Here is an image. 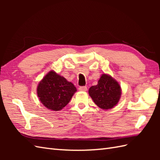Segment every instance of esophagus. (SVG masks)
I'll return each mask as SVG.
<instances>
[{"label": "esophagus", "mask_w": 160, "mask_h": 160, "mask_svg": "<svg viewBox=\"0 0 160 160\" xmlns=\"http://www.w3.org/2000/svg\"><path fill=\"white\" fill-rule=\"evenodd\" d=\"M78 89H79L80 91H85L87 90V87L86 86H81L78 88Z\"/></svg>", "instance_id": "obj_1"}]
</instances>
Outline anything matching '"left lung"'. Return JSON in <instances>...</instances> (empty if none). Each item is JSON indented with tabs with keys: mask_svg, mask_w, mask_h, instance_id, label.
I'll return each mask as SVG.
<instances>
[{
	"mask_svg": "<svg viewBox=\"0 0 160 160\" xmlns=\"http://www.w3.org/2000/svg\"><path fill=\"white\" fill-rule=\"evenodd\" d=\"M89 93L95 104L107 110L118 104L121 96V88L113 78L102 74L97 85L90 87Z\"/></svg>",
	"mask_w": 160,
	"mask_h": 160,
	"instance_id": "left-lung-1",
	"label": "left lung"
}]
</instances>
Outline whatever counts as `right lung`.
<instances>
[{
    "instance_id": "1",
    "label": "right lung",
    "mask_w": 160,
    "mask_h": 160,
    "mask_svg": "<svg viewBox=\"0 0 160 160\" xmlns=\"http://www.w3.org/2000/svg\"><path fill=\"white\" fill-rule=\"evenodd\" d=\"M76 88L56 72L51 71L40 81L37 93L40 102L53 111H60L69 102Z\"/></svg>"
}]
</instances>
